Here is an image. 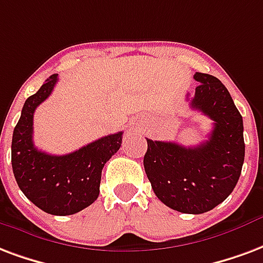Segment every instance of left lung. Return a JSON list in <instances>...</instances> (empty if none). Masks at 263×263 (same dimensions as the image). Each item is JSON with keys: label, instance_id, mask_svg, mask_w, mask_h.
I'll return each mask as SVG.
<instances>
[{"label": "left lung", "instance_id": "1", "mask_svg": "<svg viewBox=\"0 0 263 263\" xmlns=\"http://www.w3.org/2000/svg\"><path fill=\"white\" fill-rule=\"evenodd\" d=\"M199 82L190 99L213 121L208 141L185 147L176 142L147 139L143 166L156 196L171 209L199 215L230 195L244 163V125L230 93L216 77L196 72Z\"/></svg>", "mask_w": 263, "mask_h": 263}]
</instances>
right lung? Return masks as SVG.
<instances>
[{"label":"right lung","mask_w":263,"mask_h":263,"mask_svg":"<svg viewBox=\"0 0 263 263\" xmlns=\"http://www.w3.org/2000/svg\"><path fill=\"white\" fill-rule=\"evenodd\" d=\"M58 81L54 73L28 97L12 135L11 160L15 180L29 201L46 213L67 216L92 205L100 192L102 170L118 152L122 132L107 135L78 151L54 156L33 143V114Z\"/></svg>","instance_id":"add662e5"}]
</instances>
